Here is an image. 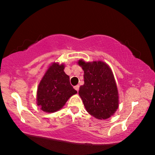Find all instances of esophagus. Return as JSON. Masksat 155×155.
<instances>
[{"mask_svg": "<svg viewBox=\"0 0 155 155\" xmlns=\"http://www.w3.org/2000/svg\"><path fill=\"white\" fill-rule=\"evenodd\" d=\"M74 88H75V90L78 92V91H79V85H76V86L74 87Z\"/></svg>", "mask_w": 155, "mask_h": 155, "instance_id": "34e87169", "label": "esophagus"}]
</instances>
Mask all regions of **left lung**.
Segmentation results:
<instances>
[{
	"mask_svg": "<svg viewBox=\"0 0 155 155\" xmlns=\"http://www.w3.org/2000/svg\"><path fill=\"white\" fill-rule=\"evenodd\" d=\"M84 70V84L79 94L87 111L99 120L112 116L119 105L118 90L114 77L108 65L102 61L78 62Z\"/></svg>",
	"mask_w": 155,
	"mask_h": 155,
	"instance_id": "1",
	"label": "left lung"
}]
</instances>
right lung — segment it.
<instances>
[{"label":"right lung","mask_w":155,"mask_h":155,"mask_svg":"<svg viewBox=\"0 0 155 155\" xmlns=\"http://www.w3.org/2000/svg\"><path fill=\"white\" fill-rule=\"evenodd\" d=\"M76 93L77 91L71 84L70 78L64 72V65L54 63L39 83L37 105L44 111H57Z\"/></svg>","instance_id":"obj_1"}]
</instances>
